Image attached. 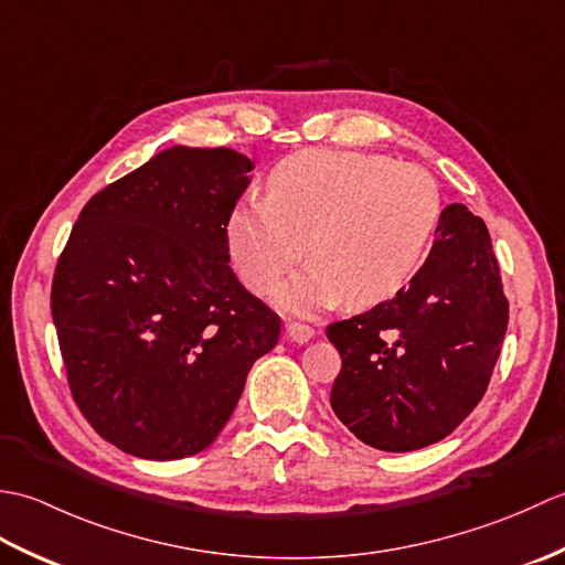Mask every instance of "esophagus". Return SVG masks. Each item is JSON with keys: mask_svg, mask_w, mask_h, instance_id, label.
Here are the masks:
<instances>
[{"mask_svg": "<svg viewBox=\"0 0 565 565\" xmlns=\"http://www.w3.org/2000/svg\"><path fill=\"white\" fill-rule=\"evenodd\" d=\"M286 338H289L291 342L296 344H306L316 338V330L306 326V322H298V320H291L286 322Z\"/></svg>", "mask_w": 565, "mask_h": 565, "instance_id": "1", "label": "esophagus"}]
</instances>
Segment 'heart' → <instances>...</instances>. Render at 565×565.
Returning <instances> with one entry per match:
<instances>
[{
    "mask_svg": "<svg viewBox=\"0 0 565 565\" xmlns=\"http://www.w3.org/2000/svg\"><path fill=\"white\" fill-rule=\"evenodd\" d=\"M439 218V186L423 167L306 150L276 167L269 196L237 203L227 245L243 281L262 296L306 252L308 269L276 296L291 313L340 301L366 308L388 301L423 267Z\"/></svg>",
    "mask_w": 565,
    "mask_h": 565,
    "instance_id": "obj_1",
    "label": "heart"
}]
</instances>
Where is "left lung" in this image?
<instances>
[{
	"label": "left lung",
	"mask_w": 565,
	"mask_h": 565,
	"mask_svg": "<svg viewBox=\"0 0 565 565\" xmlns=\"http://www.w3.org/2000/svg\"><path fill=\"white\" fill-rule=\"evenodd\" d=\"M510 318L486 223L441 211L429 257L388 301L328 326L342 369L330 405L381 451L429 447L481 403Z\"/></svg>",
	"instance_id": "8db88e82"
}]
</instances>
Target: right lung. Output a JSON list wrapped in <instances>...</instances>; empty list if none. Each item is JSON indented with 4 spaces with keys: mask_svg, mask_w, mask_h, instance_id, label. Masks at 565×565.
<instances>
[{
    "mask_svg": "<svg viewBox=\"0 0 565 565\" xmlns=\"http://www.w3.org/2000/svg\"><path fill=\"white\" fill-rule=\"evenodd\" d=\"M252 160L174 146L94 194L57 259L67 383L99 435L172 461L218 437L281 318L231 269L227 218Z\"/></svg>",
    "mask_w": 565,
    "mask_h": 565,
    "instance_id": "obj_1",
    "label": "right lung"
}]
</instances>
